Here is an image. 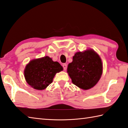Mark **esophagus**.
<instances>
[{
    "label": "esophagus",
    "mask_w": 128,
    "mask_h": 128,
    "mask_svg": "<svg viewBox=\"0 0 128 128\" xmlns=\"http://www.w3.org/2000/svg\"><path fill=\"white\" fill-rule=\"evenodd\" d=\"M62 67H63L64 70H66L67 67V65L66 64H62Z\"/></svg>",
    "instance_id": "esophagus-1"
}]
</instances>
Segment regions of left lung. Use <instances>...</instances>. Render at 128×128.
<instances>
[{
	"instance_id": "left-lung-1",
	"label": "left lung",
	"mask_w": 128,
	"mask_h": 128,
	"mask_svg": "<svg viewBox=\"0 0 128 128\" xmlns=\"http://www.w3.org/2000/svg\"><path fill=\"white\" fill-rule=\"evenodd\" d=\"M101 59L92 50L76 53L68 65L67 72L74 84L83 90L94 87L102 74Z\"/></svg>"
}]
</instances>
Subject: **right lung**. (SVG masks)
I'll return each mask as SVG.
<instances>
[{"label":"right lung","mask_w":128,"mask_h":128,"mask_svg":"<svg viewBox=\"0 0 128 128\" xmlns=\"http://www.w3.org/2000/svg\"><path fill=\"white\" fill-rule=\"evenodd\" d=\"M63 70L58 62H54L45 56L31 61L25 69L24 76L27 83L38 90L45 89L52 82L56 73Z\"/></svg>","instance_id":"right-lung-1"}]
</instances>
